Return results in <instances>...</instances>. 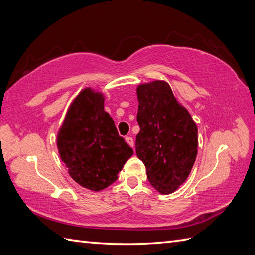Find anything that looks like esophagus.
Listing matches in <instances>:
<instances>
[{"instance_id":"esophagus-1","label":"esophagus","mask_w":255,"mask_h":255,"mask_svg":"<svg viewBox=\"0 0 255 255\" xmlns=\"http://www.w3.org/2000/svg\"><path fill=\"white\" fill-rule=\"evenodd\" d=\"M125 140H126V142L127 143L131 146V147H133V145H134V141H133V139L131 138V137H126L125 138Z\"/></svg>"}]
</instances>
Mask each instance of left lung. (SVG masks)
I'll list each match as a JSON object with an SVG mask.
<instances>
[{
    "mask_svg": "<svg viewBox=\"0 0 255 255\" xmlns=\"http://www.w3.org/2000/svg\"><path fill=\"white\" fill-rule=\"evenodd\" d=\"M140 131L135 153L151 186L161 194L175 192L188 178L198 154V128L167 81L137 87Z\"/></svg>",
    "mask_w": 255,
    "mask_h": 255,
    "instance_id": "obj_1",
    "label": "left lung"
}]
</instances>
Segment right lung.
<instances>
[{
    "mask_svg": "<svg viewBox=\"0 0 255 255\" xmlns=\"http://www.w3.org/2000/svg\"><path fill=\"white\" fill-rule=\"evenodd\" d=\"M103 92L87 87L72 101L56 144L68 174L78 185L101 191L114 183L133 151L104 111Z\"/></svg>",
    "mask_w": 255,
    "mask_h": 255,
    "instance_id": "add662e5",
    "label": "right lung"
}]
</instances>
